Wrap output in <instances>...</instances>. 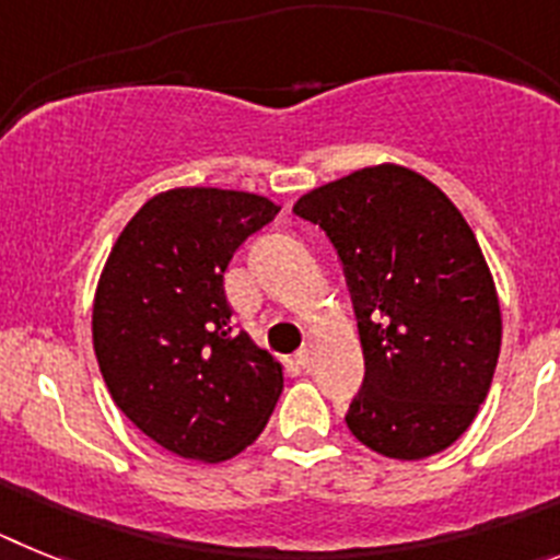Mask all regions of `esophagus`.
Wrapping results in <instances>:
<instances>
[{
  "label": "esophagus",
  "mask_w": 560,
  "mask_h": 560,
  "mask_svg": "<svg viewBox=\"0 0 560 560\" xmlns=\"http://www.w3.org/2000/svg\"><path fill=\"white\" fill-rule=\"evenodd\" d=\"M313 363H315V347L313 343H307V347L304 349H299V352H295V366L299 369H313Z\"/></svg>",
  "instance_id": "1"
}]
</instances>
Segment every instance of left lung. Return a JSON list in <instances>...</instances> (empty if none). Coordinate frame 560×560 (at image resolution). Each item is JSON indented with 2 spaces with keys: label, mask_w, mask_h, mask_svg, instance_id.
<instances>
[{
  "label": "left lung",
  "mask_w": 560,
  "mask_h": 560,
  "mask_svg": "<svg viewBox=\"0 0 560 560\" xmlns=\"http://www.w3.org/2000/svg\"><path fill=\"white\" fill-rule=\"evenodd\" d=\"M293 213L327 233L352 295L366 374L349 431L392 459L454 445L502 347L493 276L459 208L422 174L383 163L304 194Z\"/></svg>",
  "instance_id": "obj_1"
}]
</instances>
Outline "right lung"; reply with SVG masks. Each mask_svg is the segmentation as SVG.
Listing matches in <instances>:
<instances>
[{
	"label": "right lung",
	"instance_id": "obj_1",
	"mask_svg": "<svg viewBox=\"0 0 560 560\" xmlns=\"http://www.w3.org/2000/svg\"><path fill=\"white\" fill-rule=\"evenodd\" d=\"M267 197L174 188L135 213L112 247L92 307V343L115 406L177 456L222 462L273 415L284 377L236 332L225 270L276 220Z\"/></svg>",
	"mask_w": 560,
	"mask_h": 560
}]
</instances>
